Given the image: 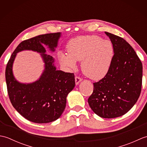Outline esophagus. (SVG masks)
I'll use <instances>...</instances> for the list:
<instances>
[{
    "label": "esophagus",
    "mask_w": 147,
    "mask_h": 147,
    "mask_svg": "<svg viewBox=\"0 0 147 147\" xmlns=\"http://www.w3.org/2000/svg\"><path fill=\"white\" fill-rule=\"evenodd\" d=\"M82 80V79L80 77H79V76H75V83H76V85H78L79 83Z\"/></svg>",
    "instance_id": "obj_1"
}]
</instances>
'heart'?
Masks as SVG:
<instances>
[{"instance_id":"b5f03b06","label":"heart","mask_w":147,"mask_h":147,"mask_svg":"<svg viewBox=\"0 0 147 147\" xmlns=\"http://www.w3.org/2000/svg\"><path fill=\"white\" fill-rule=\"evenodd\" d=\"M67 54L61 53L59 61L63 66L76 67L82 61L83 74L93 80L104 78L109 73L115 57V49L110 40L96 35L76 37L68 43Z\"/></svg>"}]
</instances>
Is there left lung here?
<instances>
[{
	"label": "left lung",
	"instance_id": "8db88e82",
	"mask_svg": "<svg viewBox=\"0 0 147 147\" xmlns=\"http://www.w3.org/2000/svg\"><path fill=\"white\" fill-rule=\"evenodd\" d=\"M115 49L109 73L93 83L88 102L92 110L103 118L125 114L136 104L142 85V63L133 47L124 38L105 32Z\"/></svg>",
	"mask_w": 147,
	"mask_h": 147
}]
</instances>
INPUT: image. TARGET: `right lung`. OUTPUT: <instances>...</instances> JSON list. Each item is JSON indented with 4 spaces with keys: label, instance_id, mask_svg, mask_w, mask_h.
I'll list each match as a JSON object with an SVG mask.
<instances>
[{
    "label": "right lung",
    "instance_id": "add662e5",
    "mask_svg": "<svg viewBox=\"0 0 147 147\" xmlns=\"http://www.w3.org/2000/svg\"><path fill=\"white\" fill-rule=\"evenodd\" d=\"M61 33L40 35L21 42L12 53L5 69L7 93L12 106L22 116L35 123L57 120L64 111L68 93L75 86L74 73L56 70L54 59L45 54L44 46L54 52ZM31 49L42 53L45 69L35 82H18L12 73V64L18 52Z\"/></svg>",
    "mask_w": 147,
    "mask_h": 147
}]
</instances>
